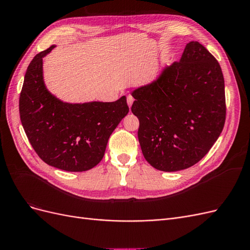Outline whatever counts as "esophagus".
Wrapping results in <instances>:
<instances>
[{
  "instance_id": "obj_1",
  "label": "esophagus",
  "mask_w": 250,
  "mask_h": 250,
  "mask_svg": "<svg viewBox=\"0 0 250 250\" xmlns=\"http://www.w3.org/2000/svg\"><path fill=\"white\" fill-rule=\"evenodd\" d=\"M133 101H134V99H133V97H132L131 95H129V96H127V103H128V106H129V107H131V105H132Z\"/></svg>"
}]
</instances>
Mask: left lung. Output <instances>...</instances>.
<instances>
[{"label":"left lung","mask_w":250,"mask_h":250,"mask_svg":"<svg viewBox=\"0 0 250 250\" xmlns=\"http://www.w3.org/2000/svg\"><path fill=\"white\" fill-rule=\"evenodd\" d=\"M132 96L143 155L157 170L192 167L222 132L226 117L222 70L198 42H188L179 62Z\"/></svg>","instance_id":"8db88e82"}]
</instances>
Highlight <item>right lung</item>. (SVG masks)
I'll return each mask as SVG.
<instances>
[{"instance_id":"1","label":"right lung","mask_w":250,"mask_h":250,"mask_svg":"<svg viewBox=\"0 0 250 250\" xmlns=\"http://www.w3.org/2000/svg\"><path fill=\"white\" fill-rule=\"evenodd\" d=\"M30 62L20 95V117L36 154L53 167L70 172L94 168L104 156L108 139L129 111L126 97L115 102L63 103L51 95L42 79V57Z\"/></svg>"}]
</instances>
